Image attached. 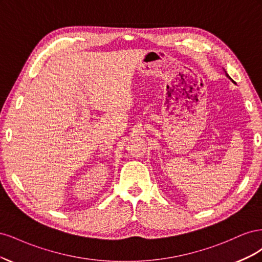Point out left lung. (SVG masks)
Wrapping results in <instances>:
<instances>
[{
    "label": "left lung",
    "mask_w": 262,
    "mask_h": 262,
    "mask_svg": "<svg viewBox=\"0 0 262 262\" xmlns=\"http://www.w3.org/2000/svg\"><path fill=\"white\" fill-rule=\"evenodd\" d=\"M226 75H227V76H228V77H229V78H231V76H229V75H228V74H227V73H226ZM231 80H232V78H231ZM232 81H233V80H232Z\"/></svg>",
    "instance_id": "8db88e82"
}]
</instances>
